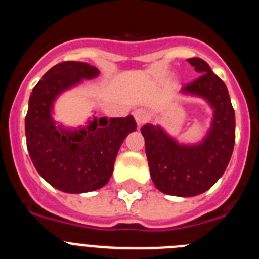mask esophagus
I'll list each match as a JSON object with an SVG mask.
<instances>
[{
    "label": "esophagus",
    "mask_w": 259,
    "mask_h": 259,
    "mask_svg": "<svg viewBox=\"0 0 259 259\" xmlns=\"http://www.w3.org/2000/svg\"><path fill=\"white\" fill-rule=\"evenodd\" d=\"M134 116H135V120H136V123L139 125L146 123V120H148V118H149V115H148V113H146V110H144V109L135 110Z\"/></svg>",
    "instance_id": "1"
}]
</instances>
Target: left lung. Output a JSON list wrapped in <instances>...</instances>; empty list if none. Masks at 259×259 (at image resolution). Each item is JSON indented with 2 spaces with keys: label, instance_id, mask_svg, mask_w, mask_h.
Here are the masks:
<instances>
[{
  "label": "left lung",
  "instance_id": "obj_1",
  "mask_svg": "<svg viewBox=\"0 0 259 259\" xmlns=\"http://www.w3.org/2000/svg\"><path fill=\"white\" fill-rule=\"evenodd\" d=\"M187 61L200 76L179 93L202 98L210 106L212 115L205 136L197 143L184 144L159 124L141 127L155 188L178 197H193L211 188L227 168L235 145V111L227 87L203 59Z\"/></svg>",
  "mask_w": 259,
  "mask_h": 259
}]
</instances>
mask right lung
Here are the masks:
<instances>
[{
	"mask_svg": "<svg viewBox=\"0 0 259 259\" xmlns=\"http://www.w3.org/2000/svg\"><path fill=\"white\" fill-rule=\"evenodd\" d=\"M98 75V68L84 62L58 63L29 96L26 115L29 157L37 172L66 193H85L107 184L119 148L128 134L136 131L132 115L110 119L93 115L79 127L63 125L54 119L59 96Z\"/></svg>",
	"mask_w": 259,
	"mask_h": 259,
	"instance_id": "obj_1",
	"label": "right lung"
}]
</instances>
